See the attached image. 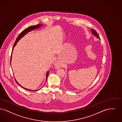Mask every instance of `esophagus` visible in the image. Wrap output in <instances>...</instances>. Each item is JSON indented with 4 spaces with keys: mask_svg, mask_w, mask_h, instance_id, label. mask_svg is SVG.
I'll use <instances>...</instances> for the list:
<instances>
[{
    "mask_svg": "<svg viewBox=\"0 0 122 122\" xmlns=\"http://www.w3.org/2000/svg\"><path fill=\"white\" fill-rule=\"evenodd\" d=\"M55 66H56V67H57V68L59 67V63H58V62L57 61L56 62V63H55Z\"/></svg>",
    "mask_w": 122,
    "mask_h": 122,
    "instance_id": "esophagus-1",
    "label": "esophagus"
}]
</instances>
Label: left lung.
Masks as SVG:
<instances>
[{"label":"left lung","instance_id":"left-lung-1","mask_svg":"<svg viewBox=\"0 0 122 122\" xmlns=\"http://www.w3.org/2000/svg\"><path fill=\"white\" fill-rule=\"evenodd\" d=\"M91 31H92V34H93V35H95V36H96L97 38H99V39H100V37H99V35L98 34V33H97V32H96V31L95 30H94V29H91Z\"/></svg>","mask_w":122,"mask_h":122}]
</instances>
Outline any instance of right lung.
Masks as SVG:
<instances>
[{"mask_svg":"<svg viewBox=\"0 0 122 122\" xmlns=\"http://www.w3.org/2000/svg\"><path fill=\"white\" fill-rule=\"evenodd\" d=\"M42 26V25L39 24H38V25H37L30 26H29V27L26 28L25 30H24L23 31H22L21 32H20V33L18 36L17 38H16V40H15V43L14 44V46H13V48H12V52H11V58H10V64H11V59H12V51H13L14 48V47H15V45H16L17 43L19 41L20 39H21V38H22L24 36H25L27 33H28V32L31 31L32 30H34V29H38V28H39L41 26ZM49 71H47V73H46V80H47L48 76V75H49ZM14 78H15V80L16 83H17L18 85H19L20 86L22 87L23 89H24L25 90H28V91H37V90H40V89H39V90H30V89H26L25 88H24L23 87L21 86L20 84L19 83L17 82V81H16V80L15 79V77H14Z\"/></svg>","mask_w":122,"mask_h":122,"instance_id":"add662e5","label":"right lung"}]
</instances>
